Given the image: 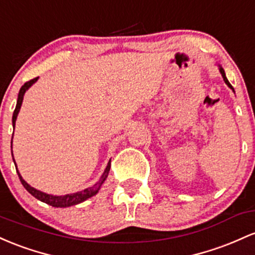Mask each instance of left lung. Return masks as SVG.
Wrapping results in <instances>:
<instances>
[{"instance_id": "8db88e82", "label": "left lung", "mask_w": 255, "mask_h": 255, "mask_svg": "<svg viewBox=\"0 0 255 255\" xmlns=\"http://www.w3.org/2000/svg\"><path fill=\"white\" fill-rule=\"evenodd\" d=\"M218 67H219V72H220V74H222V77H223V79H224V82H225V84L228 85L229 88H230L231 90L234 91V93H235V90H234V88H233V85L230 84V83H229V81H228V78H227V76H225V72H224V70H223V67L220 65H218Z\"/></svg>"}]
</instances>
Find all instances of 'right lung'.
Wrapping results in <instances>:
<instances>
[{
	"mask_svg": "<svg viewBox=\"0 0 255 255\" xmlns=\"http://www.w3.org/2000/svg\"><path fill=\"white\" fill-rule=\"evenodd\" d=\"M37 79H38V77L35 79H31V81H28L25 83L24 85H22L21 88H20V91L18 94V100H16V106H15V110H14V113H13V118H12V123H13V128H15V120H16V117H18L19 114V111L20 108H21V105H22V100H24V95L25 93L30 89L31 87H32L33 84L37 82ZM12 143H13V136H12ZM12 156H13V150H12ZM13 161L14 164H15V160L13 158ZM16 166V164H15ZM16 168V172H18V176H19V179L20 182H21V184L24 185V188L26 189L28 193L31 194L32 196H35L36 199H38L39 201L44 202V204H48L50 206H53V207H70V206H74V205H78L81 204V202L85 201V200L90 199V197H93L94 195H96L97 193H99L100 188H101V185L104 184V182L106 181V178H107L108 173H110V168H111V160L108 161L107 164V167L105 168V172L102 173L101 178L99 179V182H96L95 184L93 185V187H89L87 188V189L82 190V191H77V193H73V194H66V195H50V194H47V193H43L41 190H37L36 188L31 187L28 183H26L24 181V178L21 177V174L19 173L18 171V167Z\"/></svg>",
	"mask_w": 255,
	"mask_h": 255,
	"instance_id": "right-lung-1",
	"label": "right lung"
}]
</instances>
